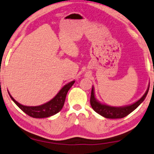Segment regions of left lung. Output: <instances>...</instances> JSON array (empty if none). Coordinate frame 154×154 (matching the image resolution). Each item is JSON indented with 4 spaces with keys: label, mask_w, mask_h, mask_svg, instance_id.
Wrapping results in <instances>:
<instances>
[{
    "label": "left lung",
    "mask_w": 154,
    "mask_h": 154,
    "mask_svg": "<svg viewBox=\"0 0 154 154\" xmlns=\"http://www.w3.org/2000/svg\"><path fill=\"white\" fill-rule=\"evenodd\" d=\"M149 87L141 98H140L138 101L133 104L125 105L121 107H112L105 104H102L95 98L94 88L92 86L91 96H90V105L94 110L100 116L106 118H111V119H116V118H123L128 115L132 112L133 110H136L139 105L143 102L149 92Z\"/></svg>",
    "instance_id": "1"
}]
</instances>
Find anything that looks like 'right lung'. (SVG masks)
I'll return each mask as SVG.
<instances>
[{
  "instance_id": "obj_1",
  "label": "right lung",
  "mask_w": 154,
  "mask_h": 154,
  "mask_svg": "<svg viewBox=\"0 0 154 154\" xmlns=\"http://www.w3.org/2000/svg\"><path fill=\"white\" fill-rule=\"evenodd\" d=\"M75 82V80L72 81L64 85L53 99L43 105H38V106H26V105L20 104L17 101L15 100L9 92L8 94L12 100L16 103V105L28 116L35 118H48L57 114L62 110L64 106L66 94Z\"/></svg>"
}]
</instances>
